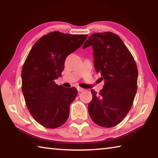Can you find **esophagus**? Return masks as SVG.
Masks as SVG:
<instances>
[{"instance_id":"esophagus-1","label":"esophagus","mask_w":158,"mask_h":158,"mask_svg":"<svg viewBox=\"0 0 158 158\" xmlns=\"http://www.w3.org/2000/svg\"><path fill=\"white\" fill-rule=\"evenodd\" d=\"M77 90H78V92H82V91H84V89H82V88L77 87Z\"/></svg>"}]
</instances>
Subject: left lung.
Listing matches in <instances>:
<instances>
[{"mask_svg":"<svg viewBox=\"0 0 158 158\" xmlns=\"http://www.w3.org/2000/svg\"><path fill=\"white\" fill-rule=\"evenodd\" d=\"M92 46L95 71L105 80L103 89L91 90L88 109L93 122L101 127L119 124L130 110L137 90L138 69L122 40L111 32L90 35L83 49Z\"/></svg>","mask_w":158,"mask_h":158,"instance_id":"8db88e82","label":"left lung"}]
</instances>
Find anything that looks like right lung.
Returning <instances> with one entry per match:
<instances>
[{"instance_id": "add662e5", "label": "right lung", "mask_w": 158, "mask_h": 158, "mask_svg": "<svg viewBox=\"0 0 158 158\" xmlns=\"http://www.w3.org/2000/svg\"><path fill=\"white\" fill-rule=\"evenodd\" d=\"M87 37L52 32L40 37L29 52L21 70V90L30 114L42 126L53 129L68 120L77 90L58 85L54 80L61 76L67 56Z\"/></svg>"}]
</instances>
